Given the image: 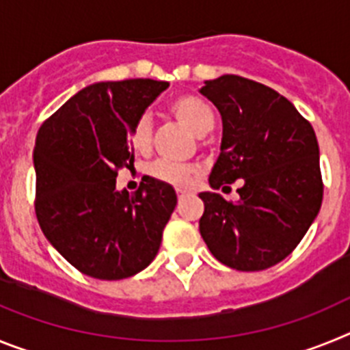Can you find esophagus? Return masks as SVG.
I'll return each instance as SVG.
<instances>
[{
  "mask_svg": "<svg viewBox=\"0 0 350 350\" xmlns=\"http://www.w3.org/2000/svg\"><path fill=\"white\" fill-rule=\"evenodd\" d=\"M185 194H189V191H185V189H177V196H178V198H184Z\"/></svg>",
  "mask_w": 350,
  "mask_h": 350,
  "instance_id": "esophagus-1",
  "label": "esophagus"
}]
</instances>
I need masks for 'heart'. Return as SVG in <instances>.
I'll return each instance as SVG.
<instances>
[{"label": "heart", "mask_w": 350, "mask_h": 350, "mask_svg": "<svg viewBox=\"0 0 350 350\" xmlns=\"http://www.w3.org/2000/svg\"><path fill=\"white\" fill-rule=\"evenodd\" d=\"M172 113L180 120L185 128H189L196 137H203L212 129L213 113L208 105L196 96H180L172 103ZM152 142V129L150 120L142 117L135 128L131 129V147L135 152L147 154ZM150 175L161 182L172 185H189L193 182L196 170L191 165L173 163V161L161 159L150 166Z\"/></svg>", "instance_id": "b5f03b06"}]
</instances>
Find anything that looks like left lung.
I'll return each instance as SVG.
<instances>
[{
    "label": "left lung",
    "instance_id": "1",
    "mask_svg": "<svg viewBox=\"0 0 350 350\" xmlns=\"http://www.w3.org/2000/svg\"><path fill=\"white\" fill-rule=\"evenodd\" d=\"M222 119V140L200 233L226 267L270 268L295 250L319 213L323 178L314 128L284 96L254 80L222 75L200 89ZM243 182L238 202L215 189Z\"/></svg>",
    "mask_w": 350,
    "mask_h": 350
}]
</instances>
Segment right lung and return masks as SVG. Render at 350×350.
<instances>
[{
  "label": "right lung",
  "mask_w": 350,
  "mask_h": 350,
  "mask_svg": "<svg viewBox=\"0 0 350 350\" xmlns=\"http://www.w3.org/2000/svg\"><path fill=\"white\" fill-rule=\"evenodd\" d=\"M168 82H98L71 96L42 124L33 163L36 217L57 252L101 280L137 275L156 258L177 205L172 185L145 177L137 193L117 191L131 168V129Z\"/></svg>",
  "instance_id": "right-lung-1"
}]
</instances>
